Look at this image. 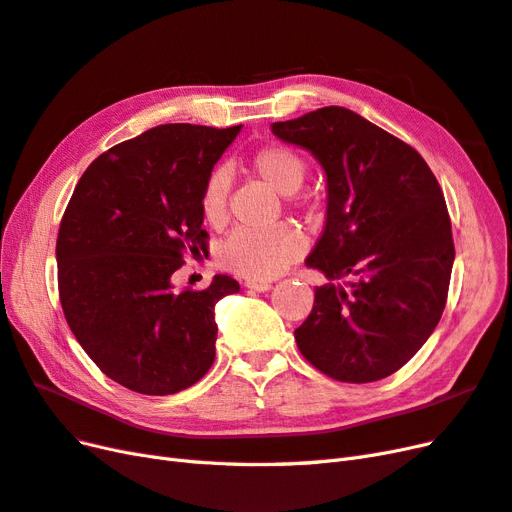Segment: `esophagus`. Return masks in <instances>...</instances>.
<instances>
[{
  "label": "esophagus",
  "mask_w": 512,
  "mask_h": 512,
  "mask_svg": "<svg viewBox=\"0 0 512 512\" xmlns=\"http://www.w3.org/2000/svg\"><path fill=\"white\" fill-rule=\"evenodd\" d=\"M245 288H250V290H254V292H267L269 288H271V282H258V280H247L245 284H243Z\"/></svg>",
  "instance_id": "1"
}]
</instances>
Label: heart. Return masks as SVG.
<instances>
[{
    "mask_svg": "<svg viewBox=\"0 0 512 512\" xmlns=\"http://www.w3.org/2000/svg\"><path fill=\"white\" fill-rule=\"evenodd\" d=\"M250 168L284 196L297 192L307 175V162L297 151L280 143L258 147L250 156ZM226 196L228 175L226 170L215 168L200 192V215L213 228L226 224ZM303 252L305 239L301 232L290 224H277L262 230L237 228L222 243L218 260L230 273L247 277V280L267 282L282 275Z\"/></svg>",
    "mask_w": 512,
    "mask_h": 512,
    "instance_id": "heart-1",
    "label": "heart"
}]
</instances>
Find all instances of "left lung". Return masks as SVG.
I'll use <instances>...</instances> for the list:
<instances>
[{
    "instance_id": "obj_1",
    "label": "left lung",
    "mask_w": 512,
    "mask_h": 512,
    "mask_svg": "<svg viewBox=\"0 0 512 512\" xmlns=\"http://www.w3.org/2000/svg\"><path fill=\"white\" fill-rule=\"evenodd\" d=\"M327 173V224L305 265L322 271L294 331L305 359L339 382H376L421 350L442 318L455 260L444 194L414 147L342 106L275 121Z\"/></svg>"
}]
</instances>
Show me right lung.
Instances as JSON below:
<instances>
[{"instance_id": "obj_1", "label": "right lung", "mask_w": 512, "mask_h": 512, "mask_svg": "<svg viewBox=\"0 0 512 512\" xmlns=\"http://www.w3.org/2000/svg\"><path fill=\"white\" fill-rule=\"evenodd\" d=\"M241 126L164 123L89 164L57 235L59 301L76 342L104 374L143 395H173L215 359V303L239 282L173 288L207 254L200 192Z\"/></svg>"}]
</instances>
